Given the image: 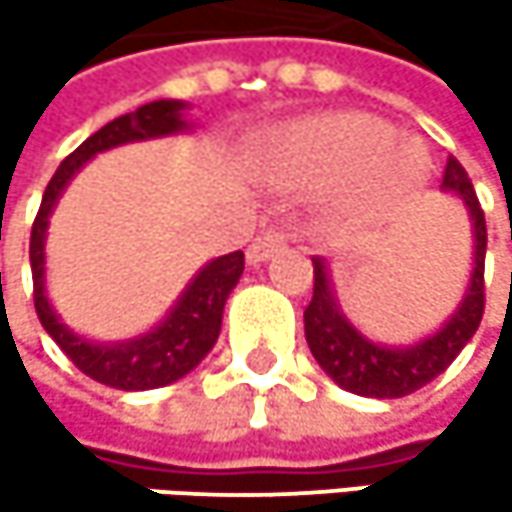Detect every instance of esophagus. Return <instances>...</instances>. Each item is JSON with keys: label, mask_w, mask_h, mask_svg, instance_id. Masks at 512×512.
Here are the masks:
<instances>
[{"label": "esophagus", "mask_w": 512, "mask_h": 512, "mask_svg": "<svg viewBox=\"0 0 512 512\" xmlns=\"http://www.w3.org/2000/svg\"><path fill=\"white\" fill-rule=\"evenodd\" d=\"M284 243H287V237L281 234V231H275V228H266L260 237H257L255 243L249 246V263H260V260H266V257L272 255V252H278V249H284Z\"/></svg>", "instance_id": "34e87169"}]
</instances>
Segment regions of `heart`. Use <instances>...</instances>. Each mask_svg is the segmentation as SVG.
Listing matches in <instances>:
<instances>
[{
    "label": "heart",
    "instance_id": "heart-1",
    "mask_svg": "<svg viewBox=\"0 0 512 512\" xmlns=\"http://www.w3.org/2000/svg\"><path fill=\"white\" fill-rule=\"evenodd\" d=\"M278 165L311 186L356 183L358 210L388 207L424 177L421 151L370 115H335L296 127L278 145Z\"/></svg>",
    "mask_w": 512,
    "mask_h": 512
}]
</instances>
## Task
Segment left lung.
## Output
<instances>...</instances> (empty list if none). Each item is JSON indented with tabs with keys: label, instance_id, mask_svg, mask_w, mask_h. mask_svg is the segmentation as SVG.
<instances>
[{
	"label": "left lung",
	"instance_id": "8db88e82",
	"mask_svg": "<svg viewBox=\"0 0 512 512\" xmlns=\"http://www.w3.org/2000/svg\"><path fill=\"white\" fill-rule=\"evenodd\" d=\"M442 186L460 195L474 222V272L471 284L465 290L460 311L451 317V323L436 332L433 338L406 347V350H388L379 344H370L364 335H358L353 323L338 311L332 290H329V272L323 257L314 260V296L305 308V338L317 358V364L347 391L361 397H406L427 382H433L439 373L448 370V364L460 356V350L471 341L483 320L486 308V281H483V263H486V219L483 207L474 195V186L460 162L448 156Z\"/></svg>",
	"mask_w": 512,
	"mask_h": 512
}]
</instances>
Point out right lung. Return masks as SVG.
Listing matches in <instances>:
<instances>
[{
    "instance_id": "right-lung-1",
    "label": "right lung",
    "mask_w": 512,
    "mask_h": 512,
    "mask_svg": "<svg viewBox=\"0 0 512 512\" xmlns=\"http://www.w3.org/2000/svg\"><path fill=\"white\" fill-rule=\"evenodd\" d=\"M180 109H183V103H177V100H156L148 106H139L130 115L109 121L94 136H88L52 174V180L44 189L35 225H32L29 260H32V281H35V311H38L41 326L50 332V338L61 347V353L85 376H91L109 388H121V391H145V388L168 385V382L186 376L213 350L219 329H222L225 299L234 290V284L240 281V275L246 269V257L243 252L216 257L195 275V281L186 287V293L180 296L174 311L156 326L154 332H148L130 344L100 347V344H88V341L76 338L70 329H64L47 302V293H44L47 219H50L52 204L61 195L64 183L82 168V162H88L100 151L124 145V142L154 139V136H168V133L183 130L186 124L180 121Z\"/></svg>"
}]
</instances>
